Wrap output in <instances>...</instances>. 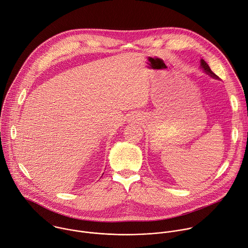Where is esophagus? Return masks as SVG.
Returning a JSON list of instances; mask_svg holds the SVG:
<instances>
[{"label": "esophagus", "instance_id": "34e87169", "mask_svg": "<svg viewBox=\"0 0 248 248\" xmlns=\"http://www.w3.org/2000/svg\"><path fill=\"white\" fill-rule=\"evenodd\" d=\"M130 119H131V121H134V122H135V121L137 120V116H136V115H135V116H132Z\"/></svg>", "mask_w": 248, "mask_h": 248}]
</instances>
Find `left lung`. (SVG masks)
<instances>
[{
    "instance_id": "obj_1",
    "label": "left lung",
    "mask_w": 248,
    "mask_h": 248,
    "mask_svg": "<svg viewBox=\"0 0 248 248\" xmlns=\"http://www.w3.org/2000/svg\"><path fill=\"white\" fill-rule=\"evenodd\" d=\"M201 66H202V68L204 70V72H205L206 74L210 75L211 77H213V78H218V76H216V75L211 71V69L209 68L208 64H207L203 59H202V60H201Z\"/></svg>"
}]
</instances>
